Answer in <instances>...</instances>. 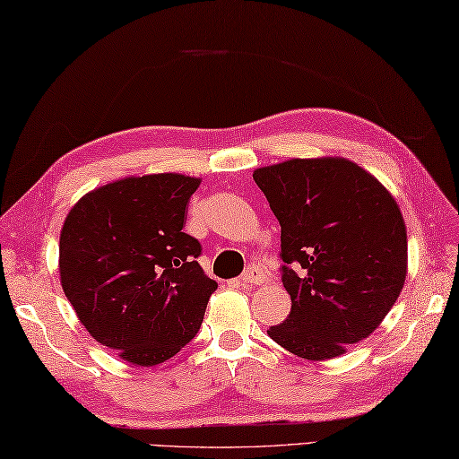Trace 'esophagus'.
I'll return each instance as SVG.
<instances>
[{"label": "esophagus", "mask_w": 459, "mask_h": 459, "mask_svg": "<svg viewBox=\"0 0 459 459\" xmlns=\"http://www.w3.org/2000/svg\"><path fill=\"white\" fill-rule=\"evenodd\" d=\"M242 281H245V284L260 286L264 284V281H268V274L260 266H248L245 270V274H242Z\"/></svg>", "instance_id": "1"}]
</instances>
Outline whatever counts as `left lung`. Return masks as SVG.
<instances>
[{"mask_svg": "<svg viewBox=\"0 0 459 459\" xmlns=\"http://www.w3.org/2000/svg\"><path fill=\"white\" fill-rule=\"evenodd\" d=\"M252 178L281 227V281L291 298L288 319L268 335L307 360L347 353L383 324L404 288L401 207L345 158H296Z\"/></svg>", "mask_w": 459, "mask_h": 459, "instance_id": "obj_1", "label": "left lung"}]
</instances>
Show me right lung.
<instances>
[{"label":"right lung","mask_w":459,"mask_h":459,"mask_svg":"<svg viewBox=\"0 0 459 459\" xmlns=\"http://www.w3.org/2000/svg\"><path fill=\"white\" fill-rule=\"evenodd\" d=\"M201 185L181 173L124 178L86 193L68 211L58 274L86 331L126 363L153 367L197 335L217 281L201 245L183 232Z\"/></svg>","instance_id":"right-lung-1"}]
</instances>
